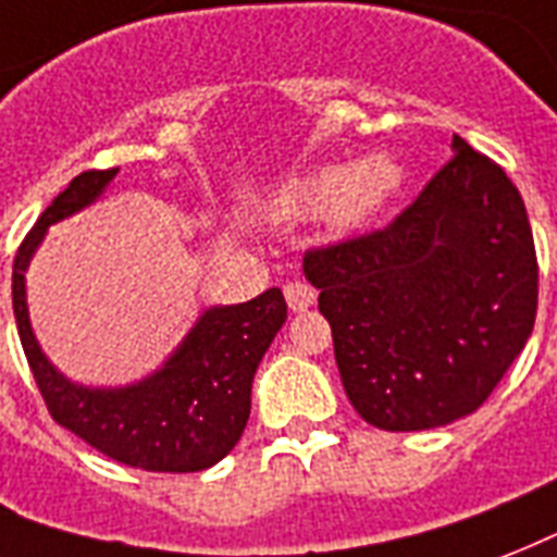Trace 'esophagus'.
<instances>
[{"instance_id": "1", "label": "esophagus", "mask_w": 557, "mask_h": 557, "mask_svg": "<svg viewBox=\"0 0 557 557\" xmlns=\"http://www.w3.org/2000/svg\"><path fill=\"white\" fill-rule=\"evenodd\" d=\"M284 299H287V308L293 310V313H301V310H308L313 301H317V293H313V287L305 282H290L284 284Z\"/></svg>"}]
</instances>
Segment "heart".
<instances>
[{"label":"heart","instance_id":"b5f03b06","mask_svg":"<svg viewBox=\"0 0 557 557\" xmlns=\"http://www.w3.org/2000/svg\"><path fill=\"white\" fill-rule=\"evenodd\" d=\"M400 188V168L386 157H366L348 168L325 165L278 185L258 214L270 223H293L322 211L337 235L366 230Z\"/></svg>","mask_w":557,"mask_h":557}]
</instances>
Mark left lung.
I'll list each match as a JSON object with an SVG mask.
<instances>
[{"label":"left lung","mask_w":557,"mask_h":557,"mask_svg":"<svg viewBox=\"0 0 557 557\" xmlns=\"http://www.w3.org/2000/svg\"><path fill=\"white\" fill-rule=\"evenodd\" d=\"M454 159L386 230L313 249L305 278L331 322L351 407L389 433L485 404L532 337L537 258L506 171L454 136Z\"/></svg>","instance_id":"left-lung-1"}]
</instances>
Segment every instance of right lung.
Returning a JSON list of instances; mask_svg holds the SVG:
<instances>
[{
    "label": "right lung",
    "mask_w": 557,
    "mask_h": 557,
    "mask_svg": "<svg viewBox=\"0 0 557 557\" xmlns=\"http://www.w3.org/2000/svg\"><path fill=\"white\" fill-rule=\"evenodd\" d=\"M119 168L84 171L54 197L14 258V317L23 351L51 418L115 462L157 473H194L238 444L252 404V377L282 331L287 305L278 287L240 305L202 308L183 343L141 381L86 386L42 355L28 317L25 273L49 226L72 218L110 188Z\"/></svg>",
    "instance_id": "add662e5"
}]
</instances>
